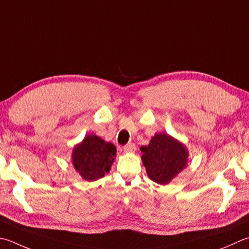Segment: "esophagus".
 <instances>
[{"mask_svg": "<svg viewBox=\"0 0 249 249\" xmlns=\"http://www.w3.org/2000/svg\"><path fill=\"white\" fill-rule=\"evenodd\" d=\"M123 150L125 153H134L136 151V145L134 143H128L125 145Z\"/></svg>", "mask_w": 249, "mask_h": 249, "instance_id": "obj_1", "label": "esophagus"}]
</instances>
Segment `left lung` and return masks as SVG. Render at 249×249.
<instances>
[{
    "label": "left lung",
    "mask_w": 249,
    "mask_h": 249,
    "mask_svg": "<svg viewBox=\"0 0 249 249\" xmlns=\"http://www.w3.org/2000/svg\"><path fill=\"white\" fill-rule=\"evenodd\" d=\"M140 151L148 177L163 186L188 166L187 147L166 133L155 134L148 145L140 147Z\"/></svg>",
    "instance_id": "obj_1"
}]
</instances>
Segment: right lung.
<instances>
[{
    "mask_svg": "<svg viewBox=\"0 0 249 249\" xmlns=\"http://www.w3.org/2000/svg\"><path fill=\"white\" fill-rule=\"evenodd\" d=\"M115 155L114 144L90 134L74 145L71 160L73 167L83 179L86 181H95L110 172Z\"/></svg>",
    "mask_w": 249,
    "mask_h": 249,
    "instance_id": "1",
    "label": "right lung"
}]
</instances>
